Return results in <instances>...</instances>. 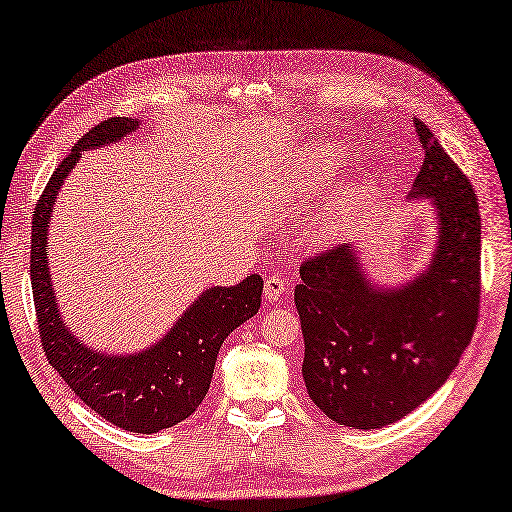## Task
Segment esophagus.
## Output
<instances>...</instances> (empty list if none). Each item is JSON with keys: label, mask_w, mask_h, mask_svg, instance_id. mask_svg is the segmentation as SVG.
<instances>
[{"label": "esophagus", "mask_w": 512, "mask_h": 512, "mask_svg": "<svg viewBox=\"0 0 512 512\" xmlns=\"http://www.w3.org/2000/svg\"><path fill=\"white\" fill-rule=\"evenodd\" d=\"M287 290V283L280 276H266L264 280V297L276 301L285 294Z\"/></svg>", "instance_id": "1"}]
</instances>
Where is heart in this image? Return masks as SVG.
Returning a JSON list of instances; mask_svg holds the SVG:
<instances>
[{
  "mask_svg": "<svg viewBox=\"0 0 512 512\" xmlns=\"http://www.w3.org/2000/svg\"><path fill=\"white\" fill-rule=\"evenodd\" d=\"M338 162V150L331 148V150H322V153L315 155L313 160V171L315 176L322 178V181H327L331 169L336 167ZM352 211H355V197L352 194H336L334 199L329 201L325 206V211L318 215V220H315V227H313V236L320 241H329L334 239L343 232L345 227H348V222L352 218Z\"/></svg>",
  "mask_w": 512,
  "mask_h": 512,
  "instance_id": "obj_1",
  "label": "heart"
}]
</instances>
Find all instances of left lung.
<instances>
[{
    "label": "left lung",
    "instance_id": "1",
    "mask_svg": "<svg viewBox=\"0 0 512 512\" xmlns=\"http://www.w3.org/2000/svg\"><path fill=\"white\" fill-rule=\"evenodd\" d=\"M413 197H431L438 243L429 269L399 290H376L350 246L308 257L294 287L304 331V383L329 420L380 429L441 387L478 325L480 211L464 171L424 122Z\"/></svg>",
    "mask_w": 512,
    "mask_h": 512
}]
</instances>
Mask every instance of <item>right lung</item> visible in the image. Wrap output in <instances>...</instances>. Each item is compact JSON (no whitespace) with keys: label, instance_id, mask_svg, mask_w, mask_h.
Wrapping results in <instances>:
<instances>
[{"label":"right lung","instance_id":"add662e5","mask_svg":"<svg viewBox=\"0 0 512 512\" xmlns=\"http://www.w3.org/2000/svg\"><path fill=\"white\" fill-rule=\"evenodd\" d=\"M136 127L139 120L132 118L99 122L50 176L32 215L30 278L43 352L69 390L115 427L134 434H157L183 422L204 401L220 345L259 311L264 280L248 276L234 287H208L160 343L139 355H102L78 343L64 327L55 306L46 257L53 201L81 150L120 141Z\"/></svg>","mask_w":512,"mask_h":512}]
</instances>
